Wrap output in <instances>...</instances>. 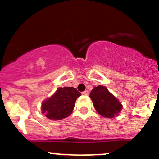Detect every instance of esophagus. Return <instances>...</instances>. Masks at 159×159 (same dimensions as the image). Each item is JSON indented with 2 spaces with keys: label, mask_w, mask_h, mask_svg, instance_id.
Listing matches in <instances>:
<instances>
[{
  "label": "esophagus",
  "mask_w": 159,
  "mask_h": 159,
  "mask_svg": "<svg viewBox=\"0 0 159 159\" xmlns=\"http://www.w3.org/2000/svg\"><path fill=\"white\" fill-rule=\"evenodd\" d=\"M83 94H84V95H88L89 94V91H88V90H85V91H84V92H83Z\"/></svg>",
  "instance_id": "obj_1"
}]
</instances>
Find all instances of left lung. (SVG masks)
Segmentation results:
<instances>
[{
	"mask_svg": "<svg viewBox=\"0 0 159 159\" xmlns=\"http://www.w3.org/2000/svg\"><path fill=\"white\" fill-rule=\"evenodd\" d=\"M96 111L105 118L115 117L122 110V104L108 89L104 86L99 85L94 87L90 93Z\"/></svg>",
	"mask_w": 159,
	"mask_h": 159,
	"instance_id": "obj_1",
	"label": "left lung"
}]
</instances>
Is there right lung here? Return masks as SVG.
Segmentation results:
<instances>
[{
	"label": "right lung",
	"mask_w": 159,
	"mask_h": 159,
	"mask_svg": "<svg viewBox=\"0 0 159 159\" xmlns=\"http://www.w3.org/2000/svg\"><path fill=\"white\" fill-rule=\"evenodd\" d=\"M80 95L74 87H60L51 98L43 101L42 113L53 120L65 119L72 114L75 101Z\"/></svg>",
	"instance_id": "add662e5"
}]
</instances>
